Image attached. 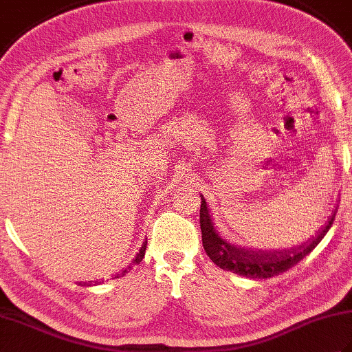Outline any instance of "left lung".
<instances>
[{
	"label": "left lung",
	"instance_id": "left-lung-1",
	"mask_svg": "<svg viewBox=\"0 0 352 352\" xmlns=\"http://www.w3.org/2000/svg\"><path fill=\"white\" fill-rule=\"evenodd\" d=\"M201 210H199V226L201 234H203V246L206 254L216 266L223 271H230L237 275L248 276V278H271V276L286 272L287 269L294 267L296 263L316 248V245L322 241L327 231L330 230L334 221L336 213L328 221L327 227L320 233L310 239L296 248L284 250V251H250L245 248H237L223 241L216 233L213 223L208 214V208L206 199L201 198Z\"/></svg>",
	"mask_w": 352,
	"mask_h": 352
}]
</instances>
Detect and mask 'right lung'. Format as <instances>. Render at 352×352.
I'll return each mask as SVG.
<instances>
[{
  "mask_svg": "<svg viewBox=\"0 0 352 352\" xmlns=\"http://www.w3.org/2000/svg\"><path fill=\"white\" fill-rule=\"evenodd\" d=\"M145 250H146V242H144V245H142V248H140L139 254L136 256V258L133 260V263H136V265H138V263H140L142 258H144V256H145ZM130 269H131V265H130L129 267H126V269H122V271L119 272V274H116V275H115V278H119V276H124L126 272L130 271Z\"/></svg>",
  "mask_w": 352,
  "mask_h": 352,
  "instance_id": "1",
  "label": "right lung"
}]
</instances>
